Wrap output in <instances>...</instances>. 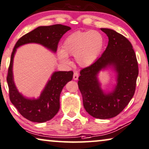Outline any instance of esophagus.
Returning <instances> with one entry per match:
<instances>
[{"mask_svg":"<svg viewBox=\"0 0 149 149\" xmlns=\"http://www.w3.org/2000/svg\"><path fill=\"white\" fill-rule=\"evenodd\" d=\"M78 77H79V74L77 72H75L74 73V75H73V78H74V80H77V79H78Z\"/></svg>","mask_w":149,"mask_h":149,"instance_id":"34e87169","label":"esophagus"}]
</instances>
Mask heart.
Instances as JSON below:
<instances>
[{"instance_id":"heart-1","label":"heart","mask_w":149,"mask_h":149,"mask_svg":"<svg viewBox=\"0 0 149 149\" xmlns=\"http://www.w3.org/2000/svg\"><path fill=\"white\" fill-rule=\"evenodd\" d=\"M103 47V36L98 31H75L64 40L58 57L61 62L69 64L68 56H75L79 66L88 67L98 59Z\"/></svg>"}]
</instances>
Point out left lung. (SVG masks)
Segmentation results:
<instances>
[{"label":"left lung","instance_id":"1","mask_svg":"<svg viewBox=\"0 0 149 149\" xmlns=\"http://www.w3.org/2000/svg\"><path fill=\"white\" fill-rule=\"evenodd\" d=\"M100 30L108 36L107 47L93 65L80 71L77 84L86 112L104 119L120 113L132 98L138 66L132 45L126 38L111 29ZM107 67H113L116 72L117 84L113 91L105 93L100 87L97 74Z\"/></svg>","mask_w":149,"mask_h":149}]
</instances>
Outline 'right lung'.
<instances>
[{"mask_svg": "<svg viewBox=\"0 0 149 149\" xmlns=\"http://www.w3.org/2000/svg\"><path fill=\"white\" fill-rule=\"evenodd\" d=\"M70 30V27L61 24L38 27L20 38L13 50L7 77L10 100L23 117L33 122H45L57 113L60 108L61 93L66 84L72 79L74 72H54L39 98H26L19 93L13 80V63L16 50L26 44L37 43L55 53L60 39Z\"/></svg>", "mask_w": 149, "mask_h": 149, "instance_id": "right-lung-1", "label": "right lung"}]
</instances>
